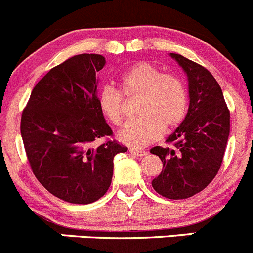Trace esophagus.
<instances>
[{
    "label": "esophagus",
    "instance_id": "1",
    "mask_svg": "<svg viewBox=\"0 0 253 253\" xmlns=\"http://www.w3.org/2000/svg\"><path fill=\"white\" fill-rule=\"evenodd\" d=\"M129 151H130V154H131V155H135V156H146V155H147V151H145V150L130 149Z\"/></svg>",
    "mask_w": 253,
    "mask_h": 253
}]
</instances>
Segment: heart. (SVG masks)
<instances>
[{"mask_svg":"<svg viewBox=\"0 0 253 253\" xmlns=\"http://www.w3.org/2000/svg\"><path fill=\"white\" fill-rule=\"evenodd\" d=\"M121 87L126 97L140 96L139 118L129 121L118 132L123 144L144 147L156 141L164 129H172L184 121L188 112V91L181 79L165 75L159 67L141 61L121 77ZM97 103L107 121L119 126L124 118V96L113 86H103L97 94Z\"/></svg>","mask_w":253,"mask_h":253,"instance_id":"obj_1","label":"heart"}]
</instances>
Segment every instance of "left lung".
Masks as SVG:
<instances>
[{"instance_id": "left-lung-1", "label": "left lung", "mask_w": 253, "mask_h": 253, "mask_svg": "<svg viewBox=\"0 0 253 253\" xmlns=\"http://www.w3.org/2000/svg\"><path fill=\"white\" fill-rule=\"evenodd\" d=\"M172 57L188 77L189 108L167 144L150 152L161 159L164 169L152 187L169 199H186L203 191L221 166L230 132V112L214 76L202 65L179 54Z\"/></svg>"}]
</instances>
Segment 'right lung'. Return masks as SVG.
Returning <instances> with one entry per match:
<instances>
[{"label": "right lung", "mask_w": 253, "mask_h": 253, "mask_svg": "<svg viewBox=\"0 0 253 253\" xmlns=\"http://www.w3.org/2000/svg\"><path fill=\"white\" fill-rule=\"evenodd\" d=\"M106 59L80 54L52 67L36 84L21 119V134L34 176L52 196L89 204L106 194L113 159L127 147L109 140L113 131L97 103L96 72ZM107 140L99 147L93 142Z\"/></svg>", "instance_id": "1"}]
</instances>
